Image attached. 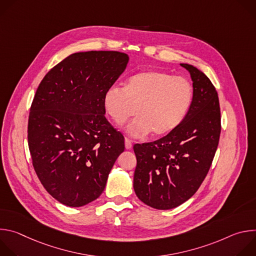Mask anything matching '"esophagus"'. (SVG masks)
<instances>
[{"instance_id": "esophagus-1", "label": "esophagus", "mask_w": 256, "mask_h": 256, "mask_svg": "<svg viewBox=\"0 0 256 256\" xmlns=\"http://www.w3.org/2000/svg\"><path fill=\"white\" fill-rule=\"evenodd\" d=\"M124 144H126V150H130V149H132V142L128 138H126V140H124Z\"/></svg>"}]
</instances>
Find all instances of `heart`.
I'll list each match as a JSON object with an SVG mask.
<instances>
[{
  "instance_id": "obj_1",
  "label": "heart",
  "mask_w": 256,
  "mask_h": 256,
  "mask_svg": "<svg viewBox=\"0 0 256 256\" xmlns=\"http://www.w3.org/2000/svg\"><path fill=\"white\" fill-rule=\"evenodd\" d=\"M192 100L194 89L186 78L147 70L130 76L124 88L109 87L103 96V106L118 126L136 112L138 116L126 128L128 136L142 138L153 132L155 136H161L184 120Z\"/></svg>"
}]
</instances>
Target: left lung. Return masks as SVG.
<instances>
[{
  "instance_id": "8db88e82",
  "label": "left lung",
  "mask_w": 256,
  "mask_h": 256,
  "mask_svg": "<svg viewBox=\"0 0 256 256\" xmlns=\"http://www.w3.org/2000/svg\"><path fill=\"white\" fill-rule=\"evenodd\" d=\"M180 66L190 72L194 82V100L186 118L160 140L134 146V192L157 210L176 208L196 192L210 168L221 134L214 86L196 66Z\"/></svg>"
}]
</instances>
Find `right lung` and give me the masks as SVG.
Masks as SVG:
<instances>
[{
  "mask_svg": "<svg viewBox=\"0 0 256 256\" xmlns=\"http://www.w3.org/2000/svg\"><path fill=\"white\" fill-rule=\"evenodd\" d=\"M128 54L91 50L68 56L40 82L28 118L32 165L46 192L82 206L103 192L124 151V138L105 118L103 96L126 70Z\"/></svg>",
  "mask_w": 256,
  "mask_h": 256,
  "instance_id": "add662e5",
  "label": "right lung"
}]
</instances>
